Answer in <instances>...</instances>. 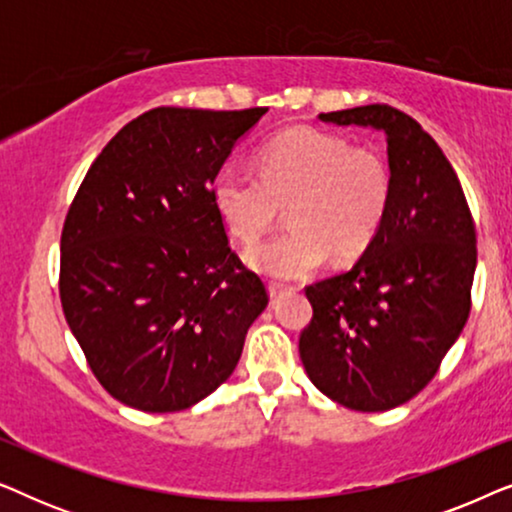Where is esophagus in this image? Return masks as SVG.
Wrapping results in <instances>:
<instances>
[{"label": "esophagus", "instance_id": "esophagus-1", "mask_svg": "<svg viewBox=\"0 0 512 512\" xmlns=\"http://www.w3.org/2000/svg\"><path fill=\"white\" fill-rule=\"evenodd\" d=\"M286 289H289V286H286L284 282H272V279L268 282V291H270V296H272V298H277L279 293L286 291Z\"/></svg>", "mask_w": 512, "mask_h": 512}]
</instances>
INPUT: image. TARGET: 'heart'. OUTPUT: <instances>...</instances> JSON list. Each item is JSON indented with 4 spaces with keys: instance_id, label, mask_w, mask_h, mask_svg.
Here are the masks:
<instances>
[{
    "instance_id": "heart-1",
    "label": "heart",
    "mask_w": 512,
    "mask_h": 512,
    "mask_svg": "<svg viewBox=\"0 0 512 512\" xmlns=\"http://www.w3.org/2000/svg\"><path fill=\"white\" fill-rule=\"evenodd\" d=\"M212 200L228 233L244 244L275 226L289 205L291 228L249 249L265 275L298 279L328 256L354 261L380 233L391 202V172L377 153L314 128H289L258 149V174L226 167Z\"/></svg>"
}]
</instances>
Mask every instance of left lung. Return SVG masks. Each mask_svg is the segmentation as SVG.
<instances>
[{
    "instance_id": "1",
    "label": "left lung",
    "mask_w": 512,
    "mask_h": 512,
    "mask_svg": "<svg viewBox=\"0 0 512 512\" xmlns=\"http://www.w3.org/2000/svg\"><path fill=\"white\" fill-rule=\"evenodd\" d=\"M387 137L391 202L352 270L305 289L298 352L321 394L361 412L408 403L464 331L478 249L464 188L415 118L389 104L319 114Z\"/></svg>"
}]
</instances>
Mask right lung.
<instances>
[{"label":"right lung","mask_w":512,"mask_h":512,"mask_svg":"<svg viewBox=\"0 0 512 512\" xmlns=\"http://www.w3.org/2000/svg\"><path fill=\"white\" fill-rule=\"evenodd\" d=\"M265 111H146L104 146L69 205L62 312L97 382L130 408L177 412L212 394L268 305L212 200Z\"/></svg>","instance_id":"obj_1"}]
</instances>
